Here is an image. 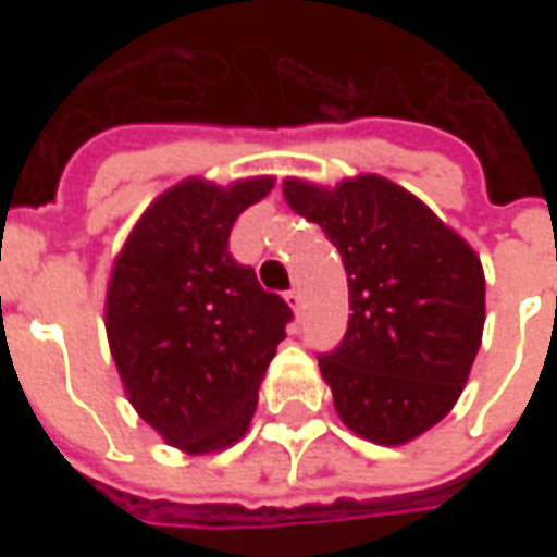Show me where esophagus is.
<instances>
[{
    "instance_id": "34e87169",
    "label": "esophagus",
    "mask_w": 557,
    "mask_h": 557,
    "mask_svg": "<svg viewBox=\"0 0 557 557\" xmlns=\"http://www.w3.org/2000/svg\"><path fill=\"white\" fill-rule=\"evenodd\" d=\"M286 304H289L292 310L298 313V310H301V289H289V292H286Z\"/></svg>"
}]
</instances>
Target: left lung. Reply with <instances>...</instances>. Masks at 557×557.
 Instances as JSON below:
<instances>
[{
    "label": "left lung",
    "instance_id": "left-lung-1",
    "mask_svg": "<svg viewBox=\"0 0 557 557\" xmlns=\"http://www.w3.org/2000/svg\"><path fill=\"white\" fill-rule=\"evenodd\" d=\"M292 211L319 223L349 277V327L319 355L339 420L406 444L454 409L478 358L486 280L478 253L418 196L382 175L337 187L286 178Z\"/></svg>",
    "mask_w": 557,
    "mask_h": 557
}]
</instances>
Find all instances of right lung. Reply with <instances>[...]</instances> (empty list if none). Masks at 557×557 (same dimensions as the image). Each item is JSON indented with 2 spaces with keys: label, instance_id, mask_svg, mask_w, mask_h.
I'll return each mask as SVG.
<instances>
[{
  "label": "right lung",
  "instance_id": "obj_1",
  "mask_svg": "<svg viewBox=\"0 0 557 557\" xmlns=\"http://www.w3.org/2000/svg\"><path fill=\"white\" fill-rule=\"evenodd\" d=\"M274 178H187L127 235L107 289V337L127 399L163 442L214 454L242 438L289 304L230 253L232 223Z\"/></svg>",
  "mask_w": 557,
  "mask_h": 557
}]
</instances>
